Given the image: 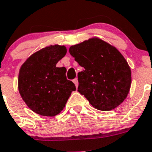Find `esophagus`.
Here are the masks:
<instances>
[{
    "label": "esophagus",
    "instance_id": "1",
    "mask_svg": "<svg viewBox=\"0 0 152 152\" xmlns=\"http://www.w3.org/2000/svg\"><path fill=\"white\" fill-rule=\"evenodd\" d=\"M73 82L75 83V86H76V88H77V86H78V80H77V78H75V79H74Z\"/></svg>",
    "mask_w": 152,
    "mask_h": 152
}]
</instances>
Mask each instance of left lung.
Here are the masks:
<instances>
[{"instance_id":"8db88e82","label":"left lung","mask_w":152,"mask_h":152,"mask_svg":"<svg viewBox=\"0 0 152 152\" xmlns=\"http://www.w3.org/2000/svg\"><path fill=\"white\" fill-rule=\"evenodd\" d=\"M69 52L84 68L77 74V91L93 107L109 111L124 101L131 86V70L115 47L93 38L71 46Z\"/></svg>"}]
</instances>
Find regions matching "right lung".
I'll return each mask as SVG.
<instances>
[{
    "label": "right lung",
    "instance_id": "1",
    "mask_svg": "<svg viewBox=\"0 0 152 152\" xmlns=\"http://www.w3.org/2000/svg\"><path fill=\"white\" fill-rule=\"evenodd\" d=\"M67 52L64 45H50L36 52L19 72V92L26 105L42 116H54L65 107L75 84L67 80L66 68L56 64Z\"/></svg>",
    "mask_w": 152,
    "mask_h": 152
}]
</instances>
